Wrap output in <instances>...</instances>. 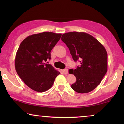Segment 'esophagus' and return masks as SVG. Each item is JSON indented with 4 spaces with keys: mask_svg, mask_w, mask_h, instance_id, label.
Listing matches in <instances>:
<instances>
[{
    "mask_svg": "<svg viewBox=\"0 0 124 124\" xmlns=\"http://www.w3.org/2000/svg\"><path fill=\"white\" fill-rule=\"evenodd\" d=\"M62 71H63V72L64 74L67 75V73H68V70L67 69H65L62 70Z\"/></svg>",
    "mask_w": 124,
    "mask_h": 124,
    "instance_id": "34e87169",
    "label": "esophagus"
}]
</instances>
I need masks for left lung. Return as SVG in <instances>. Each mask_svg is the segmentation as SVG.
<instances>
[{"label":"left lung","instance_id":"8db88e82","mask_svg":"<svg viewBox=\"0 0 124 124\" xmlns=\"http://www.w3.org/2000/svg\"><path fill=\"white\" fill-rule=\"evenodd\" d=\"M75 62L80 66L70 69L76 78L71 88L79 93L91 92L98 86L107 71L108 56L104 47L94 37L85 32H71L62 36Z\"/></svg>","mask_w":124,"mask_h":124}]
</instances>
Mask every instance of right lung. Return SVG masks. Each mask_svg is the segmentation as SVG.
I'll use <instances>...</instances> for the list:
<instances>
[{"mask_svg": "<svg viewBox=\"0 0 124 124\" xmlns=\"http://www.w3.org/2000/svg\"><path fill=\"white\" fill-rule=\"evenodd\" d=\"M61 33L44 32L29 36L20 44L15 57V69L21 79L33 91L43 92L51 88L60 72L51 64V52Z\"/></svg>", "mask_w": 124, "mask_h": 124, "instance_id": "right-lung-1", "label": "right lung"}]
</instances>
